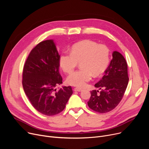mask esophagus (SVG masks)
I'll return each mask as SVG.
<instances>
[{
    "label": "esophagus",
    "instance_id": "obj_1",
    "mask_svg": "<svg viewBox=\"0 0 149 149\" xmlns=\"http://www.w3.org/2000/svg\"><path fill=\"white\" fill-rule=\"evenodd\" d=\"M74 91H77V92H81L83 89H81V88H75L74 89Z\"/></svg>",
    "mask_w": 149,
    "mask_h": 149
}]
</instances>
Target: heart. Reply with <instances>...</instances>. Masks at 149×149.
Returning a JSON list of instances; mask_svg holds the SVG:
<instances>
[{
    "mask_svg": "<svg viewBox=\"0 0 149 149\" xmlns=\"http://www.w3.org/2000/svg\"><path fill=\"white\" fill-rule=\"evenodd\" d=\"M109 60L110 51L106 46L85 40L74 44L70 52H61L59 65L65 72L69 74L81 61V68L70 74L66 81L69 85L83 88L91 81L93 75L98 77L104 72Z\"/></svg>",
    "mask_w": 149,
    "mask_h": 149,
    "instance_id": "obj_1",
    "label": "heart"
}]
</instances>
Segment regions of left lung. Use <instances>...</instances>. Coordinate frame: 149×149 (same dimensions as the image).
<instances>
[{"label": "left lung", "instance_id": "1", "mask_svg": "<svg viewBox=\"0 0 149 149\" xmlns=\"http://www.w3.org/2000/svg\"><path fill=\"white\" fill-rule=\"evenodd\" d=\"M112 57L104 76L95 84L96 88L101 89V91H92L88 102L92 110L101 113L110 112L118 105L129 82L126 60L117 51L113 52Z\"/></svg>", "mask_w": 149, "mask_h": 149}]
</instances>
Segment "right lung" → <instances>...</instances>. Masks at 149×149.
<instances>
[{
    "label": "right lung",
    "mask_w": 149,
    "mask_h": 149,
    "mask_svg": "<svg viewBox=\"0 0 149 149\" xmlns=\"http://www.w3.org/2000/svg\"><path fill=\"white\" fill-rule=\"evenodd\" d=\"M59 57L53 40L43 41L31 50L23 66L22 85L25 94L34 109L47 116L63 111L73 93L71 86L56 89L63 80Z\"/></svg>",
    "instance_id": "obj_1"
}]
</instances>
